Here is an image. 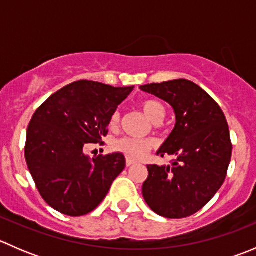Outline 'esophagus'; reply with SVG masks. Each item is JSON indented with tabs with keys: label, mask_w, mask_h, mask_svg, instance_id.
<instances>
[{
	"label": "esophagus",
	"mask_w": 256,
	"mask_h": 256,
	"mask_svg": "<svg viewBox=\"0 0 256 256\" xmlns=\"http://www.w3.org/2000/svg\"><path fill=\"white\" fill-rule=\"evenodd\" d=\"M136 162L134 161V160H131V158H126V166L128 167H130V166H132V164H135Z\"/></svg>",
	"instance_id": "esophagus-1"
}]
</instances>
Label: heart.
I'll use <instances>...</instances> for the list:
<instances>
[{"instance_id":"b5f03b06","label":"heart","mask_w":256,"mask_h":256,"mask_svg":"<svg viewBox=\"0 0 256 256\" xmlns=\"http://www.w3.org/2000/svg\"><path fill=\"white\" fill-rule=\"evenodd\" d=\"M141 109L144 112V115L154 124H160L164 120L166 115V109L164 105L157 100H144L141 104ZM120 120V114L116 112L112 116V126H116ZM154 146V142L152 140H142V138H124L121 140H118L114 144L115 150L122 152L130 158L140 160L147 154V152Z\"/></svg>"}]
</instances>
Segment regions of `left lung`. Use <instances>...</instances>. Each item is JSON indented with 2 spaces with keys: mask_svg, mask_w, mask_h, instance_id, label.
I'll list each match as a JSON object with an SVG mask.
<instances>
[{
  "mask_svg": "<svg viewBox=\"0 0 256 256\" xmlns=\"http://www.w3.org/2000/svg\"><path fill=\"white\" fill-rule=\"evenodd\" d=\"M172 106L176 124L157 154L176 156L171 166L148 164L144 202L158 216L180 219L197 213L226 180L232 157L228 122L219 105L187 79L141 85Z\"/></svg>",
  "mask_w": 256,
  "mask_h": 256,
  "instance_id": "1",
  "label": "left lung"
}]
</instances>
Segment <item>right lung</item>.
<instances>
[{
	"mask_svg": "<svg viewBox=\"0 0 256 256\" xmlns=\"http://www.w3.org/2000/svg\"><path fill=\"white\" fill-rule=\"evenodd\" d=\"M132 90L79 80L50 95L32 116L26 162L52 208L79 216L94 210L106 197L125 168V156L112 152L90 158L84 146L100 142L106 135L112 116Z\"/></svg>",
	"mask_w": 256,
	"mask_h": 256,
	"instance_id": "1",
	"label": "right lung"
}]
</instances>
